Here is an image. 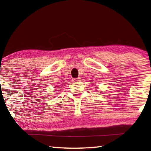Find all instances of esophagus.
I'll return each instance as SVG.
<instances>
[{"instance_id": "34e87169", "label": "esophagus", "mask_w": 151, "mask_h": 151, "mask_svg": "<svg viewBox=\"0 0 151 151\" xmlns=\"http://www.w3.org/2000/svg\"><path fill=\"white\" fill-rule=\"evenodd\" d=\"M80 79H81V77H78V78H73V82L78 81H80Z\"/></svg>"}]
</instances>
